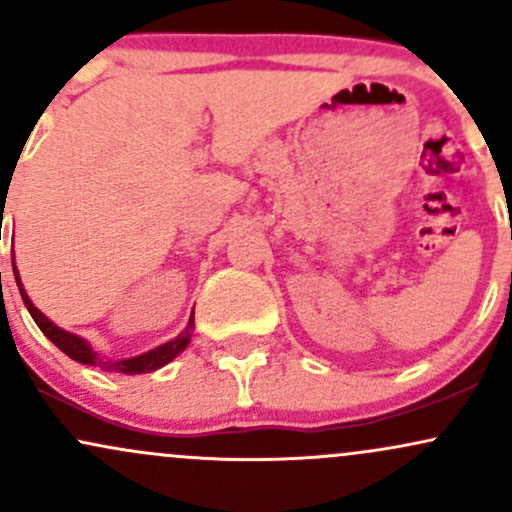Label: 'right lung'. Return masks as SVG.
Instances as JSON below:
<instances>
[{"label":"right lung","instance_id":"1","mask_svg":"<svg viewBox=\"0 0 512 512\" xmlns=\"http://www.w3.org/2000/svg\"><path fill=\"white\" fill-rule=\"evenodd\" d=\"M14 276H16V286H19V291H21L23 305L28 308V313H31L35 325L40 327V332H43L45 337H48L50 342L57 346V349L64 351V354H67L69 358H74V361L84 363V366H98L101 370H108V373H125V375L151 373V370L163 368L166 363L173 361L175 356L182 354V351L187 349V344H190L192 332H195V310H192L190 322H187L185 330H182L175 339H170V342L156 346V349L146 351V354H139V356H132V358H120V361H113V358H103L91 349V344H88L84 337L62 330V327H57L55 322L48 320V317H45L38 308H35L31 298H28L26 289H23L19 269H16V262H14Z\"/></svg>","mask_w":512,"mask_h":512}]
</instances>
